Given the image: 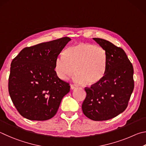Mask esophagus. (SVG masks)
<instances>
[{
  "instance_id": "34e87169",
  "label": "esophagus",
  "mask_w": 146,
  "mask_h": 146,
  "mask_svg": "<svg viewBox=\"0 0 146 146\" xmlns=\"http://www.w3.org/2000/svg\"><path fill=\"white\" fill-rule=\"evenodd\" d=\"M76 88V86L74 85H70V89L71 90H74Z\"/></svg>"
}]
</instances>
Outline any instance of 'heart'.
<instances>
[{
    "instance_id": "b5f03b06",
    "label": "heart",
    "mask_w": 146,
    "mask_h": 146,
    "mask_svg": "<svg viewBox=\"0 0 146 146\" xmlns=\"http://www.w3.org/2000/svg\"><path fill=\"white\" fill-rule=\"evenodd\" d=\"M108 56L99 46L80 42L69 47L56 58L55 71L58 77L66 80L74 72V81L86 85L98 83L105 73Z\"/></svg>"
}]
</instances>
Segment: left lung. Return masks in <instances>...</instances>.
I'll use <instances>...</instances> for the list:
<instances>
[{
	"label": "left lung",
	"mask_w": 146,
	"mask_h": 146,
	"mask_svg": "<svg viewBox=\"0 0 146 146\" xmlns=\"http://www.w3.org/2000/svg\"><path fill=\"white\" fill-rule=\"evenodd\" d=\"M93 39L106 50L108 61L103 78L85 88L82 110L91 120L106 121L122 113L128 105L134 89L133 66L122 48L108 40Z\"/></svg>",
	"instance_id": "obj_1"
}]
</instances>
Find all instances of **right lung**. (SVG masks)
<instances>
[{
  "instance_id": "obj_1",
  "label": "right lung",
  "mask_w": 146,
  "mask_h": 146,
  "mask_svg": "<svg viewBox=\"0 0 146 146\" xmlns=\"http://www.w3.org/2000/svg\"><path fill=\"white\" fill-rule=\"evenodd\" d=\"M70 38L63 37L25 47L11 63L8 90L19 113L31 121L55 115L69 83L56 74V58Z\"/></svg>"
}]
</instances>
